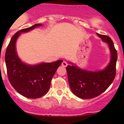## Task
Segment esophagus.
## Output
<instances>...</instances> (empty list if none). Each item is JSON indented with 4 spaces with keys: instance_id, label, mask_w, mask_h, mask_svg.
<instances>
[{
    "instance_id": "1",
    "label": "esophagus",
    "mask_w": 124,
    "mask_h": 124,
    "mask_svg": "<svg viewBox=\"0 0 124 124\" xmlns=\"http://www.w3.org/2000/svg\"><path fill=\"white\" fill-rule=\"evenodd\" d=\"M62 65L63 66V67H66L67 65H68V63H67L65 61H63V62L62 63Z\"/></svg>"
}]
</instances>
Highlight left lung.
<instances>
[{
    "instance_id": "8db88e82",
    "label": "left lung",
    "mask_w": 124,
    "mask_h": 124,
    "mask_svg": "<svg viewBox=\"0 0 124 124\" xmlns=\"http://www.w3.org/2000/svg\"><path fill=\"white\" fill-rule=\"evenodd\" d=\"M97 34L108 44L110 51V62L106 68L100 71H89L80 69L70 62L71 65L66 68L71 91L82 99H91L100 95L109 87L115 78L117 53L113 41L108 36Z\"/></svg>"
}]
</instances>
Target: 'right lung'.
<instances>
[{
	"instance_id": "obj_1",
	"label": "right lung",
	"mask_w": 124,
	"mask_h": 124,
	"mask_svg": "<svg viewBox=\"0 0 124 124\" xmlns=\"http://www.w3.org/2000/svg\"><path fill=\"white\" fill-rule=\"evenodd\" d=\"M41 24H36L16 32L11 39L5 53L7 74L10 83L19 93L29 98H38L44 95L49 89L51 80L62 60L52 63L35 65L24 63L16 52V42L22 32H27Z\"/></svg>"
}]
</instances>
